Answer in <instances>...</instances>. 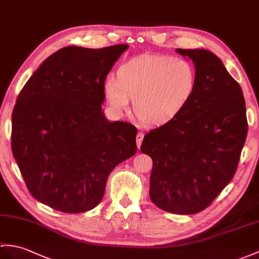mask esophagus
Listing matches in <instances>:
<instances>
[{"label": "esophagus", "instance_id": "obj_1", "mask_svg": "<svg viewBox=\"0 0 259 259\" xmlns=\"http://www.w3.org/2000/svg\"><path fill=\"white\" fill-rule=\"evenodd\" d=\"M143 134L142 132H138V135H137V138H136V140H137V147L138 148H140V146H141V143H142V140H143Z\"/></svg>", "mask_w": 259, "mask_h": 259}]
</instances>
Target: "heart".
Returning <instances> with one entry per match:
<instances>
[{"instance_id":"b5f03b06","label":"heart","mask_w":259,"mask_h":259,"mask_svg":"<svg viewBox=\"0 0 259 259\" xmlns=\"http://www.w3.org/2000/svg\"><path fill=\"white\" fill-rule=\"evenodd\" d=\"M196 74L181 58L142 54L119 66L117 77L104 81L111 109L122 112L134 99L136 116L148 124H163L177 117L193 96Z\"/></svg>"}]
</instances>
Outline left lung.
Here are the masks:
<instances>
[{
    "instance_id": "1",
    "label": "left lung",
    "mask_w": 259,
    "mask_h": 259,
    "mask_svg": "<svg viewBox=\"0 0 259 259\" xmlns=\"http://www.w3.org/2000/svg\"><path fill=\"white\" fill-rule=\"evenodd\" d=\"M176 52L194 64L193 96L165 124L144 136L140 150L153 162L150 198L163 211L206 208L236 172L247 136L242 88L207 50Z\"/></svg>"
}]
</instances>
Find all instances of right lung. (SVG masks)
Here are the masks:
<instances>
[{"mask_svg": "<svg viewBox=\"0 0 259 259\" xmlns=\"http://www.w3.org/2000/svg\"><path fill=\"white\" fill-rule=\"evenodd\" d=\"M128 45L67 46L39 65L12 113V152L36 200L64 213L97 206L108 176L137 152V128L109 121L104 81Z\"/></svg>", "mask_w": 259, "mask_h": 259, "instance_id": "obj_1", "label": "right lung"}]
</instances>
